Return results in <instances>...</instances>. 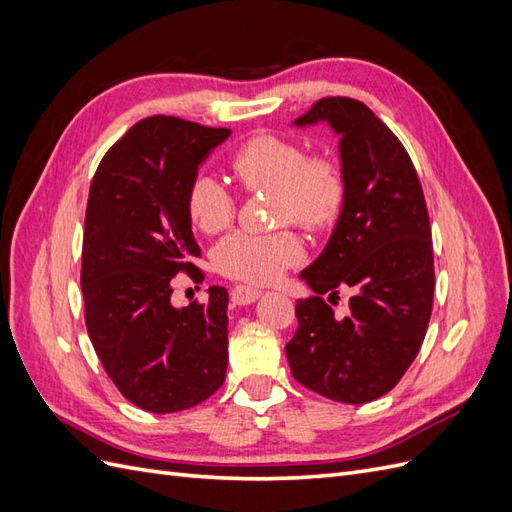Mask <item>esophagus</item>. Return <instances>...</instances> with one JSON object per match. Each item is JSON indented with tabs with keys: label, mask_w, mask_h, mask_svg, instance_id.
Segmentation results:
<instances>
[{
	"label": "esophagus",
	"mask_w": 512,
	"mask_h": 512,
	"mask_svg": "<svg viewBox=\"0 0 512 512\" xmlns=\"http://www.w3.org/2000/svg\"><path fill=\"white\" fill-rule=\"evenodd\" d=\"M262 297V290L260 288H254V286H235L230 292V299L235 305H250L254 301H258Z\"/></svg>",
	"instance_id": "obj_1"
}]
</instances>
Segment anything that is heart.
I'll return each instance as SVG.
<instances>
[{
    "mask_svg": "<svg viewBox=\"0 0 512 512\" xmlns=\"http://www.w3.org/2000/svg\"><path fill=\"white\" fill-rule=\"evenodd\" d=\"M232 173L245 190H273L277 222H294L309 230L331 226L342 213L346 181L333 160H307L301 145L275 134H258L230 158ZM185 207L192 224L215 235L235 220L237 200L226 185L200 173L188 188ZM303 256L299 239L288 230L273 235L232 232L213 252L218 271L235 280L265 284Z\"/></svg>",
    "mask_w": 512,
    "mask_h": 512,
    "instance_id": "heart-1",
    "label": "heart"
}]
</instances>
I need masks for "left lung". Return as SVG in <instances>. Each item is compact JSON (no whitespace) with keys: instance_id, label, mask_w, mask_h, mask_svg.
I'll use <instances>...</instances> for the list:
<instances>
[{"instance_id":"1","label":"left lung","mask_w":512,"mask_h":512,"mask_svg":"<svg viewBox=\"0 0 512 512\" xmlns=\"http://www.w3.org/2000/svg\"><path fill=\"white\" fill-rule=\"evenodd\" d=\"M318 123L339 136L346 200L299 275L314 294L297 301L286 356L309 391L359 406L389 393L421 350L436 286L431 228L410 156L363 102L322 98L292 126ZM342 287L353 290L351 312L337 319L321 294Z\"/></svg>"}]
</instances>
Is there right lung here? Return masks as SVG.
<instances>
[{
	"label": "right lung",
	"instance_id": "right-lung-1",
	"mask_svg": "<svg viewBox=\"0 0 512 512\" xmlns=\"http://www.w3.org/2000/svg\"><path fill=\"white\" fill-rule=\"evenodd\" d=\"M230 136L177 117H147L102 158L91 181L81 286L85 322L108 378L147 412H181L226 378L228 292L175 307L173 277L200 273L188 188Z\"/></svg>",
	"mask_w": 512,
	"mask_h": 512
}]
</instances>
